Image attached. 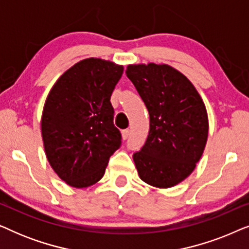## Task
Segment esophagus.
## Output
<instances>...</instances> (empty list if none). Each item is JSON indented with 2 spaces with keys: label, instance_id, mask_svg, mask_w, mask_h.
<instances>
[{
  "label": "esophagus",
  "instance_id": "obj_1",
  "mask_svg": "<svg viewBox=\"0 0 249 249\" xmlns=\"http://www.w3.org/2000/svg\"><path fill=\"white\" fill-rule=\"evenodd\" d=\"M129 135H130V130H129V129H124V130H122V138L124 139H128Z\"/></svg>",
  "mask_w": 249,
  "mask_h": 249
}]
</instances>
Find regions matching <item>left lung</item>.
I'll list each match as a JSON object with an SVG mask.
<instances>
[{"instance_id":"obj_1","label":"left lung","mask_w":249,"mask_h":249,"mask_svg":"<svg viewBox=\"0 0 249 249\" xmlns=\"http://www.w3.org/2000/svg\"><path fill=\"white\" fill-rule=\"evenodd\" d=\"M149 113V132L134 158L142 181L169 188L185 180L205 148L209 119L205 104L194 85L166 64L128 66Z\"/></svg>"}]
</instances>
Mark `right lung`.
<instances>
[{"label": "right lung", "mask_w": 249, "mask_h": 249, "mask_svg": "<svg viewBox=\"0 0 249 249\" xmlns=\"http://www.w3.org/2000/svg\"><path fill=\"white\" fill-rule=\"evenodd\" d=\"M122 73L124 67L110 61L83 60L57 79L46 98L40 124L46 158L71 187L100 181L121 146L110 98Z\"/></svg>", "instance_id": "add662e5"}]
</instances>
